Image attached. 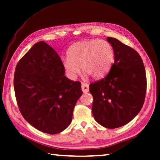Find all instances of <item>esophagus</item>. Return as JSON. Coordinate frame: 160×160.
Returning <instances> with one entry per match:
<instances>
[{
	"instance_id": "1",
	"label": "esophagus",
	"mask_w": 160,
	"mask_h": 160,
	"mask_svg": "<svg viewBox=\"0 0 160 160\" xmlns=\"http://www.w3.org/2000/svg\"><path fill=\"white\" fill-rule=\"evenodd\" d=\"M81 88H82V92H83L84 93H87V92H89V86L88 84L82 82V86H81Z\"/></svg>"
}]
</instances>
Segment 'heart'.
<instances>
[{"mask_svg": "<svg viewBox=\"0 0 160 160\" xmlns=\"http://www.w3.org/2000/svg\"><path fill=\"white\" fill-rule=\"evenodd\" d=\"M63 66L71 78H75L80 67L86 76L98 80L106 76L114 61V50L110 43L99 39L81 40L72 44Z\"/></svg>", "mask_w": 160, "mask_h": 160, "instance_id": "heart-1", "label": "heart"}]
</instances>
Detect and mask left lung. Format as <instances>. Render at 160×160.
<instances>
[{
  "label": "left lung",
  "instance_id": "left-lung-1",
  "mask_svg": "<svg viewBox=\"0 0 160 160\" xmlns=\"http://www.w3.org/2000/svg\"><path fill=\"white\" fill-rule=\"evenodd\" d=\"M107 40L114 50L115 62L106 75L89 85L95 120L106 128H118L133 120L144 103L146 69L134 49L114 38Z\"/></svg>",
  "mask_w": 160,
  "mask_h": 160
}]
</instances>
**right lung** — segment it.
I'll return each mask as SVG.
<instances>
[{"label": "right lung", "instance_id": "right-lung-1", "mask_svg": "<svg viewBox=\"0 0 160 160\" xmlns=\"http://www.w3.org/2000/svg\"><path fill=\"white\" fill-rule=\"evenodd\" d=\"M59 55L44 41L36 43L20 59L14 75L19 111L40 132L56 134L69 126L82 94L81 83L64 76Z\"/></svg>", "mask_w": 160, "mask_h": 160}]
</instances>
